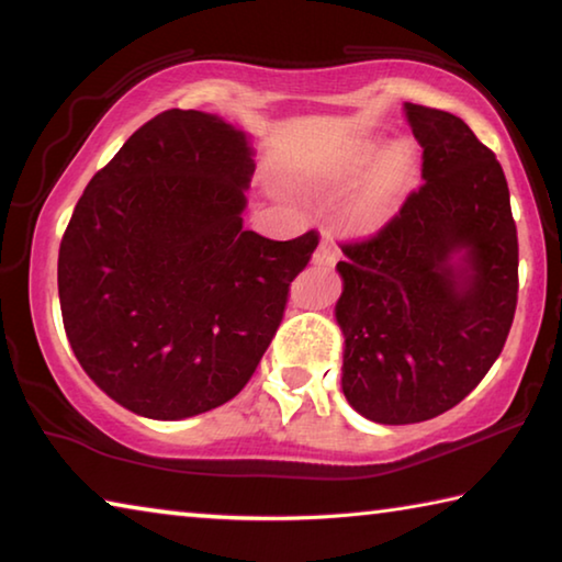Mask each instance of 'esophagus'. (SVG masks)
I'll list each match as a JSON object with an SVG mask.
<instances>
[{
    "mask_svg": "<svg viewBox=\"0 0 562 562\" xmlns=\"http://www.w3.org/2000/svg\"><path fill=\"white\" fill-rule=\"evenodd\" d=\"M337 258H339L337 247L331 245L329 240H322V243H319V247L315 250V255H312V262H315V265H322V268H329V265H335V262H337Z\"/></svg>",
    "mask_w": 562,
    "mask_h": 562,
    "instance_id": "obj_1",
    "label": "esophagus"
}]
</instances>
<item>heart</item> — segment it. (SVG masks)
Here are the masks:
<instances>
[{"label":"heart","instance_id":"heart-1","mask_svg":"<svg viewBox=\"0 0 562 562\" xmlns=\"http://www.w3.org/2000/svg\"><path fill=\"white\" fill-rule=\"evenodd\" d=\"M376 148H361L359 154L351 158L347 168V176H359L374 164ZM414 176V156L408 146H394L389 148L384 158L379 160V166L372 176L367 193L361 195V201L351 211V221L359 227H374L392 213L396 198L404 193L408 180Z\"/></svg>","mask_w":562,"mask_h":562}]
</instances>
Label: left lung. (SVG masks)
Wrapping results in <instances>:
<instances>
[{
	"mask_svg": "<svg viewBox=\"0 0 562 562\" xmlns=\"http://www.w3.org/2000/svg\"><path fill=\"white\" fill-rule=\"evenodd\" d=\"M406 119L424 183L382 231L339 245L335 307L341 392L392 426L463 402L498 359L518 302V233L493 150L453 113L406 103Z\"/></svg>",
	"mask_w": 562,
	"mask_h": 562,
	"instance_id": "left-lung-1",
	"label": "left lung"
}]
</instances>
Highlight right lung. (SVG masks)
I'll list each match as a JSON object with an SVG mask.
<instances>
[{"label": "right lung", "instance_id": "obj_1", "mask_svg": "<svg viewBox=\"0 0 562 562\" xmlns=\"http://www.w3.org/2000/svg\"><path fill=\"white\" fill-rule=\"evenodd\" d=\"M243 131L203 111L144 123L89 180L59 247L66 337L128 412L176 422L231 402L278 331L315 231L243 227Z\"/></svg>", "mask_w": 562, "mask_h": 562}]
</instances>
